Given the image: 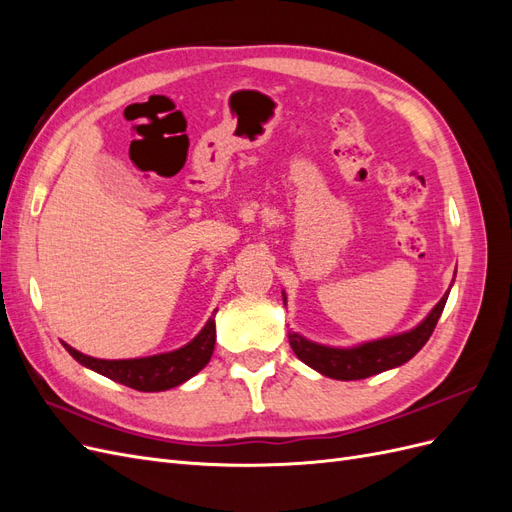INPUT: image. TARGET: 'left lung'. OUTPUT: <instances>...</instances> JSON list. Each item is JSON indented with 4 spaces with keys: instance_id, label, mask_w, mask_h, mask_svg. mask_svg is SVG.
<instances>
[{
    "instance_id": "obj_1",
    "label": "left lung",
    "mask_w": 512,
    "mask_h": 512,
    "mask_svg": "<svg viewBox=\"0 0 512 512\" xmlns=\"http://www.w3.org/2000/svg\"><path fill=\"white\" fill-rule=\"evenodd\" d=\"M448 292H451V288L444 292V297L436 303V307H433L414 329L404 333L371 339V342H363L348 348H339V346H324V344L312 342V339L303 337L301 333L290 331L288 342L294 354H297L305 365L316 369L318 374L327 378L363 380L369 376H376L386 369H395L399 365L408 363L412 356L427 344V339L431 337L433 329H436V324L442 316ZM282 299L286 305V292H282Z\"/></svg>"
}]
</instances>
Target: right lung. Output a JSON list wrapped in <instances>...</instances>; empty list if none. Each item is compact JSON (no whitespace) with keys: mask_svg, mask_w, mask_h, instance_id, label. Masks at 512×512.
Wrapping results in <instances>:
<instances>
[{"mask_svg":"<svg viewBox=\"0 0 512 512\" xmlns=\"http://www.w3.org/2000/svg\"><path fill=\"white\" fill-rule=\"evenodd\" d=\"M215 312H218V309H215ZM61 344H64V348L76 361L87 369H94L96 374L111 378L119 384H126L136 391L158 393L175 389V386L188 382L211 361V354L215 348V316L207 320L205 327L200 329V333L192 342L177 350L141 356V359H94V356H87L79 350H74L66 342Z\"/></svg>","mask_w":512,"mask_h":512,"instance_id":"1","label":"right lung"}]
</instances>
